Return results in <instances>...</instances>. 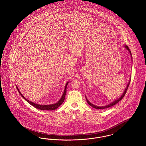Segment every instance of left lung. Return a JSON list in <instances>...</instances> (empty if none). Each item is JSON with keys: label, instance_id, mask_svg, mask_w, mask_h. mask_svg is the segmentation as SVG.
<instances>
[{"label": "left lung", "instance_id": "left-lung-1", "mask_svg": "<svg viewBox=\"0 0 146 146\" xmlns=\"http://www.w3.org/2000/svg\"><path fill=\"white\" fill-rule=\"evenodd\" d=\"M124 47H125V48L129 51V54H130V55H131V59H132V54H131V52L130 51V50H129V47L127 46H126V45H125L124 46ZM131 76H130V79H129V83H128V84H127V85L126 86V88H125V90H124V92H123V93H122V94L121 95V96H120L119 98H118V99H117L116 100H115V101H113V102H112L111 103H110L109 104H108V105H105V106H97V105H95L94 104H93L92 103H90L88 100V99L86 98V102H87V103L89 105H90L92 107H93V108H94L95 109H106V108H109V107H111V106H112L113 105H115L116 104H117V103H118V102H119L120 101H121L122 99V98L124 97V96H125V95L126 94V92H127V89H128V87H129V83H130V81H131Z\"/></svg>", "mask_w": 146, "mask_h": 146}]
</instances>
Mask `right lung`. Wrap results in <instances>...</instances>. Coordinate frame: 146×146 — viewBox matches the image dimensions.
<instances>
[{
	"label": "right lung",
	"mask_w": 146,
	"mask_h": 146,
	"mask_svg": "<svg viewBox=\"0 0 146 146\" xmlns=\"http://www.w3.org/2000/svg\"><path fill=\"white\" fill-rule=\"evenodd\" d=\"M69 82H68L65 86V88H64V90L63 92V93L60 99L59 100V101L56 103L53 104H50V105H40V104H37L36 103H33L29 100H27L26 98L24 97V96L21 93V92H20L19 89H18L17 86L16 85V87L17 88V90L19 92V93H20V94L21 95V96L26 100L27 102L29 103L30 104H31V105H33L34 107L36 108L37 109H40V110H56V109H57L60 105H62V104L64 102V100L65 99V96H66V94L67 92V86Z\"/></svg>",
	"instance_id": "1"
}]
</instances>
